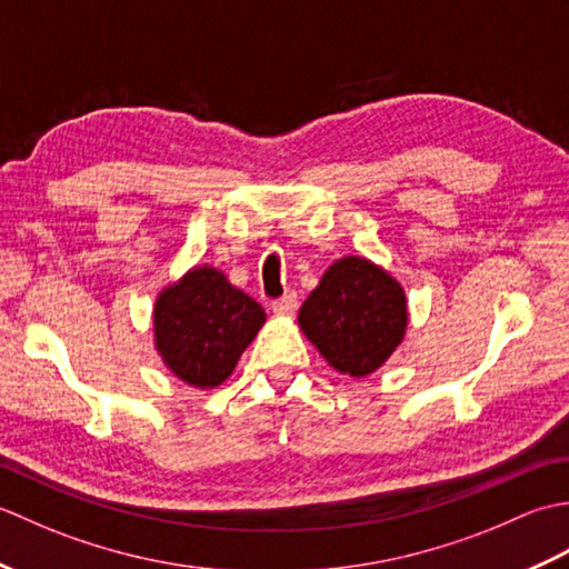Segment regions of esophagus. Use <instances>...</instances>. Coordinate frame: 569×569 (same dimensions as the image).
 <instances>
[{
    "label": "esophagus",
    "mask_w": 569,
    "mask_h": 569,
    "mask_svg": "<svg viewBox=\"0 0 569 569\" xmlns=\"http://www.w3.org/2000/svg\"><path fill=\"white\" fill-rule=\"evenodd\" d=\"M296 308H298V296H296V291H288L283 298H276L273 303H271V310L276 312V316H281V318L293 316Z\"/></svg>",
    "instance_id": "obj_1"
}]
</instances>
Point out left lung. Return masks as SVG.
Returning <instances> with one entry per match:
<instances>
[{
    "instance_id": "left-lung-1",
    "label": "left lung",
    "mask_w": 569,
    "mask_h": 569,
    "mask_svg": "<svg viewBox=\"0 0 569 569\" xmlns=\"http://www.w3.org/2000/svg\"><path fill=\"white\" fill-rule=\"evenodd\" d=\"M298 325L332 369L361 379L403 342L406 293L369 259H337L300 306Z\"/></svg>"
}]
</instances>
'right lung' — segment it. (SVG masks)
I'll use <instances>...</instances> for the list:
<instances>
[{"label": "right lung", "instance_id": "add662e5", "mask_svg": "<svg viewBox=\"0 0 569 569\" xmlns=\"http://www.w3.org/2000/svg\"><path fill=\"white\" fill-rule=\"evenodd\" d=\"M263 322V308L222 271L196 266L156 298V352L180 381L214 389L229 379Z\"/></svg>", "mask_w": 569, "mask_h": 569}]
</instances>
